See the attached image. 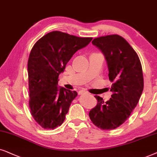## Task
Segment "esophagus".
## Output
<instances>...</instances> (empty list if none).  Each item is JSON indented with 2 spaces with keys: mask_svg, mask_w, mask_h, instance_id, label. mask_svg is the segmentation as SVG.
<instances>
[{
  "mask_svg": "<svg viewBox=\"0 0 157 157\" xmlns=\"http://www.w3.org/2000/svg\"><path fill=\"white\" fill-rule=\"evenodd\" d=\"M79 95H85V94H87V92L85 90H80L78 92Z\"/></svg>",
  "mask_w": 157,
  "mask_h": 157,
  "instance_id": "34e87169",
  "label": "esophagus"
}]
</instances>
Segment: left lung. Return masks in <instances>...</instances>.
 I'll return each mask as SVG.
<instances>
[{"mask_svg": "<svg viewBox=\"0 0 157 157\" xmlns=\"http://www.w3.org/2000/svg\"><path fill=\"white\" fill-rule=\"evenodd\" d=\"M92 43L105 55L113 94L105 103L95 95L98 104L89 117L98 128L112 130L124 124L139 102L144 89L141 64L135 50L118 34L98 37Z\"/></svg>", "mask_w": 157, "mask_h": 157, "instance_id": "obj_1", "label": "left lung"}]
</instances>
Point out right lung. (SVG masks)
Wrapping results in <instances>:
<instances>
[{
	"label": "right lung",
	"mask_w": 157,
	"mask_h": 157,
	"mask_svg": "<svg viewBox=\"0 0 157 157\" xmlns=\"http://www.w3.org/2000/svg\"><path fill=\"white\" fill-rule=\"evenodd\" d=\"M92 39L54 31L39 39L31 49L28 60L29 108L42 128L54 129L64 122L77 93L59 88V75L73 54Z\"/></svg>",
	"instance_id": "1"
}]
</instances>
